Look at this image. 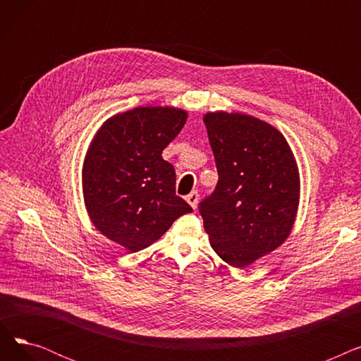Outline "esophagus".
I'll list each match as a JSON object with an SVG mask.
<instances>
[{"label":"esophagus","instance_id":"34e87169","mask_svg":"<svg viewBox=\"0 0 361 361\" xmlns=\"http://www.w3.org/2000/svg\"><path fill=\"white\" fill-rule=\"evenodd\" d=\"M185 200L188 202V204H190L193 209H196L197 207V202H199V193L197 192H192L190 195H188L187 197H185Z\"/></svg>","mask_w":361,"mask_h":361}]
</instances>
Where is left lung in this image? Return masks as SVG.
Returning <instances> with one entry per match:
<instances>
[{
	"label": "left lung",
	"instance_id": "left-lung-1",
	"mask_svg": "<svg viewBox=\"0 0 361 361\" xmlns=\"http://www.w3.org/2000/svg\"><path fill=\"white\" fill-rule=\"evenodd\" d=\"M203 121L219 178L199 212L212 249L241 269L290 235L300 196L297 164L268 123L228 112H209Z\"/></svg>",
	"mask_w": 361,
	"mask_h": 361
}]
</instances>
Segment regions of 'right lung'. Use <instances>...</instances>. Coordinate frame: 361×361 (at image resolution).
<instances>
[{
	"mask_svg": "<svg viewBox=\"0 0 361 361\" xmlns=\"http://www.w3.org/2000/svg\"><path fill=\"white\" fill-rule=\"evenodd\" d=\"M187 120L169 106L114 116L92 140L83 164V196L93 225L130 252L143 250L192 206L176 195V169L162 159Z\"/></svg>",
	"mask_w": 361,
	"mask_h": 361,
	"instance_id": "add662e5",
	"label": "right lung"
}]
</instances>
